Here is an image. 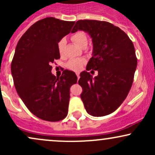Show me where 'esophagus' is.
Returning a JSON list of instances; mask_svg holds the SVG:
<instances>
[{
  "label": "esophagus",
  "instance_id": "1",
  "mask_svg": "<svg viewBox=\"0 0 155 155\" xmlns=\"http://www.w3.org/2000/svg\"><path fill=\"white\" fill-rule=\"evenodd\" d=\"M76 76H77L78 80H79V77H80V76H79V74H76Z\"/></svg>",
  "mask_w": 155,
  "mask_h": 155
}]
</instances>
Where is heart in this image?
Wrapping results in <instances>:
<instances>
[{
	"instance_id": "obj_1",
	"label": "heart",
	"mask_w": 155,
	"mask_h": 155,
	"mask_svg": "<svg viewBox=\"0 0 155 155\" xmlns=\"http://www.w3.org/2000/svg\"><path fill=\"white\" fill-rule=\"evenodd\" d=\"M71 38L73 41L75 43L76 45L79 46L81 48H84L87 47L88 44V37L86 33L84 31H79L74 33ZM65 46V39H60L58 41V50L60 55H63L64 53V49ZM85 64V60L84 59H72L68 62L67 64V67L71 70L74 71H79L81 70V68L84 66Z\"/></svg>"
}]
</instances>
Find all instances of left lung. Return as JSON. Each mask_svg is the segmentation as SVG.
<instances>
[{
	"label": "left lung",
	"instance_id": "obj_1",
	"mask_svg": "<svg viewBox=\"0 0 155 155\" xmlns=\"http://www.w3.org/2000/svg\"><path fill=\"white\" fill-rule=\"evenodd\" d=\"M78 30L92 38L93 55L87 71H98L95 78L87 71L80 74L81 98L89 114L106 116L120 107L132 87L137 66L134 46L123 31L106 21L81 19L71 32Z\"/></svg>",
	"mask_w": 155,
	"mask_h": 155
}]
</instances>
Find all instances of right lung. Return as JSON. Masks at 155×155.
Returning <instances> with one entry per match:
<instances>
[{
	"mask_svg": "<svg viewBox=\"0 0 155 155\" xmlns=\"http://www.w3.org/2000/svg\"><path fill=\"white\" fill-rule=\"evenodd\" d=\"M74 23L54 17L41 19L28 28L16 47L11 65L16 90L29 111L43 120L58 122L68 114L70 88L77 76L65 70L56 77L51 65L60 58L58 41Z\"/></svg>",
	"mask_w": 155,
	"mask_h": 155,
	"instance_id": "right-lung-1",
	"label": "right lung"
}]
</instances>
